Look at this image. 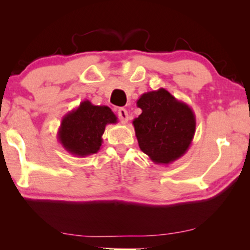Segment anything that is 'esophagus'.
<instances>
[{
  "instance_id": "34e87169",
  "label": "esophagus",
  "mask_w": 250,
  "mask_h": 250,
  "mask_svg": "<svg viewBox=\"0 0 250 250\" xmlns=\"http://www.w3.org/2000/svg\"><path fill=\"white\" fill-rule=\"evenodd\" d=\"M117 114H118V118L121 119V122L123 123V124H126V123L128 122V112L126 109L119 108Z\"/></svg>"
}]
</instances>
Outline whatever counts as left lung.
Masks as SVG:
<instances>
[{"label":"left lung","mask_w":250,"mask_h":250,"mask_svg":"<svg viewBox=\"0 0 250 250\" xmlns=\"http://www.w3.org/2000/svg\"><path fill=\"white\" fill-rule=\"evenodd\" d=\"M136 105L142 110L133 121L140 149L158 165L181 158L196 133V116L189 104L159 88L143 93Z\"/></svg>","instance_id":"8db88e82"}]
</instances>
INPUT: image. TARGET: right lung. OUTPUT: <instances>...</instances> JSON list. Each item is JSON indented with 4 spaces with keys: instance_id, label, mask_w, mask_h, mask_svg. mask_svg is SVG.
<instances>
[{
    "instance_id": "add662e5",
    "label": "right lung",
    "mask_w": 250,
    "mask_h": 250,
    "mask_svg": "<svg viewBox=\"0 0 250 250\" xmlns=\"http://www.w3.org/2000/svg\"><path fill=\"white\" fill-rule=\"evenodd\" d=\"M116 123L117 117L107 105H94L91 101L84 100L63 116L58 140L73 156L93 155L101 148L105 126Z\"/></svg>"
}]
</instances>
